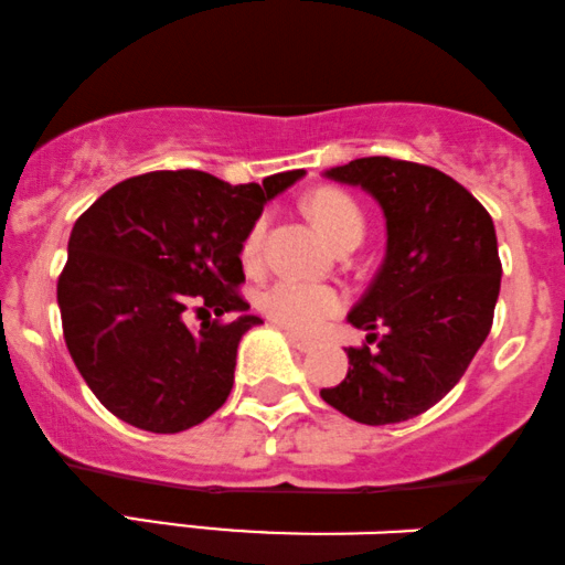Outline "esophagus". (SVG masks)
Here are the masks:
<instances>
[{
  "instance_id": "obj_1",
  "label": "esophagus",
  "mask_w": 565,
  "mask_h": 565,
  "mask_svg": "<svg viewBox=\"0 0 565 565\" xmlns=\"http://www.w3.org/2000/svg\"><path fill=\"white\" fill-rule=\"evenodd\" d=\"M285 335H288L290 347H296L298 351H303V354H307V351H311V349H315V343H311V341H307V338H301V335L290 333V330H285Z\"/></svg>"
}]
</instances>
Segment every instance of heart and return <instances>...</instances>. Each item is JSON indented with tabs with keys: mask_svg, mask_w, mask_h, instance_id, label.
Instances as JSON below:
<instances>
[{
	"mask_svg": "<svg viewBox=\"0 0 565 565\" xmlns=\"http://www.w3.org/2000/svg\"><path fill=\"white\" fill-rule=\"evenodd\" d=\"M309 211L335 245L347 241H362L364 214L360 203L349 192L338 188H320L309 195ZM264 232H267V216H258L248 232H245L241 245V256L245 264H256L258 256H262ZM258 307L271 320L296 330V333H315L328 317L341 311L343 296L335 288H330V285L277 280L258 298Z\"/></svg>",
	"mask_w": 565,
	"mask_h": 565,
	"instance_id": "1",
	"label": "heart"
}]
</instances>
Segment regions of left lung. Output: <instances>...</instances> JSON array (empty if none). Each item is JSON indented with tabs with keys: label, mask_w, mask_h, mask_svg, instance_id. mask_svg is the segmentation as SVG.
Returning a JSON list of instances; mask_svg holds the SVG:
<instances>
[{
	"label": "left lung",
	"mask_w": 565,
	"mask_h": 565,
	"mask_svg": "<svg viewBox=\"0 0 565 565\" xmlns=\"http://www.w3.org/2000/svg\"><path fill=\"white\" fill-rule=\"evenodd\" d=\"M324 177L367 190L388 241L349 311L367 343L347 349V377L320 396L364 426L409 420L457 386L492 330L502 277L494 222L460 182L423 163L356 158Z\"/></svg>",
	"instance_id": "1"
}]
</instances>
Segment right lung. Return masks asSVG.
I'll return each instance as SVG.
<instances>
[{"instance_id": "right-lung-1", "label": "right lung", "mask_w": 565, "mask_h": 565, "mask_svg": "<svg viewBox=\"0 0 565 565\" xmlns=\"http://www.w3.org/2000/svg\"><path fill=\"white\" fill-rule=\"evenodd\" d=\"M303 177L230 184L205 171L124 179L76 218L57 280L65 347L105 409L179 434L227 402L248 315L241 245L264 203ZM190 310L242 315L186 328Z\"/></svg>"}]
</instances>
